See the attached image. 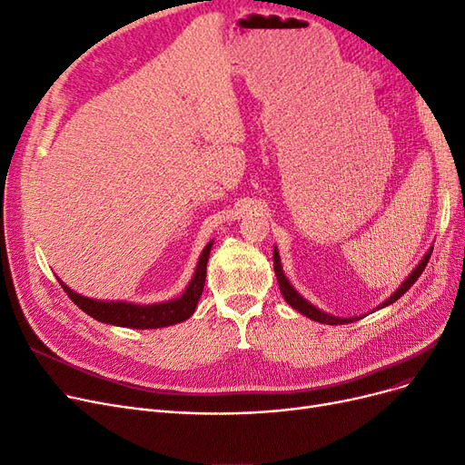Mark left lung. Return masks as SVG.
<instances>
[{"instance_id": "obj_1", "label": "left lung", "mask_w": 465, "mask_h": 465, "mask_svg": "<svg viewBox=\"0 0 465 465\" xmlns=\"http://www.w3.org/2000/svg\"><path fill=\"white\" fill-rule=\"evenodd\" d=\"M430 254H432V248L427 252L425 258L420 260V263L415 267L413 273L405 279V283H403L396 292H393L388 301H384L382 304H380L378 308H384V306H388V304H391V302H396L405 291L411 289V285L419 279V275L425 272V267H427V263H429V260H430ZM273 270H275V275H277V281H279V289H281V294H283V299L294 308V311H299V312L304 314L306 318L316 320V322H320V323H328V326H337V323H351V322L359 320V318H335V316H330V314H326V312L318 311V308L312 306L308 301H304V299L301 297V294L291 287L287 277L283 275V270H281V262H279L277 250H273Z\"/></svg>"}]
</instances>
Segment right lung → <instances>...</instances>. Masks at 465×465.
Returning <instances> with one entry per match:
<instances>
[{
  "label": "right lung",
  "mask_w": 465,
  "mask_h": 465,
  "mask_svg": "<svg viewBox=\"0 0 465 465\" xmlns=\"http://www.w3.org/2000/svg\"><path fill=\"white\" fill-rule=\"evenodd\" d=\"M211 246H213V242H209L203 248L198 267H195L193 279L190 281L184 294L176 301L149 304V306L128 304V302H103V301L81 297V294L65 287L62 281L60 285L67 292V297L72 299L83 312H87L91 318L98 322L112 323V326H122V328H135V330H154V328L173 326V323L188 320L193 314L195 306H198V301L202 297L203 285H205V272H207Z\"/></svg>",
  "instance_id": "add662e5"
}]
</instances>
